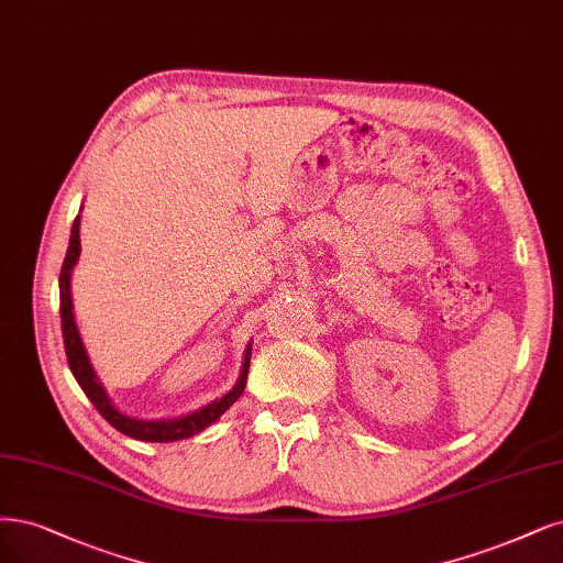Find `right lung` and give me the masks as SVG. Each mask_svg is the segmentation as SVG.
I'll list each match as a JSON object with an SVG mask.
<instances>
[{
    "mask_svg": "<svg viewBox=\"0 0 563 563\" xmlns=\"http://www.w3.org/2000/svg\"><path fill=\"white\" fill-rule=\"evenodd\" d=\"M79 225H81V217H76L71 223V235H69V246H67V256L60 269V319H63V340H65V352H67V361H69V371L74 375V379L79 382V386L84 389V394L90 398V402L97 407L100 412L115 431H121L134 440H144V442H174V440H184L196 435L200 431H205L207 426L214 423L228 407L235 402L246 386V375H249V363H251V342L244 349V361H242V371L240 377L235 382L232 389L217 398L207 402L205 407L196 412H188L184 417H174V419H137L130 417L125 412H121L115 407L107 394V389L102 386L100 377H97L95 367L88 358L86 344L81 340L79 325H76L74 319V302H71V269L81 256V238H79Z\"/></svg>",
    "mask_w": 563,
    "mask_h": 563,
    "instance_id": "obj_1",
    "label": "right lung"
}]
</instances>
